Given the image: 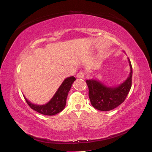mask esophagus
<instances>
[{"instance_id":"obj_1","label":"esophagus","mask_w":152,"mask_h":152,"mask_svg":"<svg viewBox=\"0 0 152 152\" xmlns=\"http://www.w3.org/2000/svg\"><path fill=\"white\" fill-rule=\"evenodd\" d=\"M77 77L78 79H84V73L83 72H80L79 73H78L77 75Z\"/></svg>"}]
</instances>
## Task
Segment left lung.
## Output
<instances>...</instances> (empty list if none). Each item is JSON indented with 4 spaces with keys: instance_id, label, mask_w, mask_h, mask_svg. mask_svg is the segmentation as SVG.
<instances>
[{
    "instance_id": "8db88e82",
    "label": "left lung",
    "mask_w": 152,
    "mask_h": 152,
    "mask_svg": "<svg viewBox=\"0 0 152 152\" xmlns=\"http://www.w3.org/2000/svg\"><path fill=\"white\" fill-rule=\"evenodd\" d=\"M131 72L123 83L115 87H108L96 79L87 80L89 97L93 107L100 111H110L117 107L126 99L132 84V68L128 58Z\"/></svg>"
}]
</instances>
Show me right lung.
Returning <instances> with one entry per match:
<instances>
[{
	"label": "right lung",
	"mask_w": 152,
	"mask_h": 152,
	"mask_svg": "<svg viewBox=\"0 0 152 152\" xmlns=\"http://www.w3.org/2000/svg\"><path fill=\"white\" fill-rule=\"evenodd\" d=\"M75 80L76 79L73 76L66 78L58 89L53 97L45 104L31 103L28 99L25 98V96H23L27 104L31 109L45 115H54L61 112L65 107L68 92L70 90L72 84Z\"/></svg>",
	"instance_id": "obj_1"
}]
</instances>
